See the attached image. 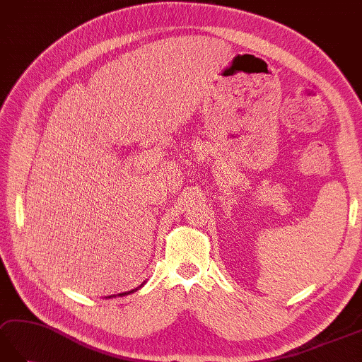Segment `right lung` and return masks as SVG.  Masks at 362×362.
Returning a JSON list of instances; mask_svg holds the SVG:
<instances>
[{
    "instance_id": "add662e5",
    "label": "right lung",
    "mask_w": 362,
    "mask_h": 362,
    "mask_svg": "<svg viewBox=\"0 0 362 362\" xmlns=\"http://www.w3.org/2000/svg\"><path fill=\"white\" fill-rule=\"evenodd\" d=\"M143 285H145V282H143L140 287H143ZM140 287H137L136 290H131V291H124V293H119V295H112V296H107V298H115V296H126V295H129V293H134V291H137Z\"/></svg>"
}]
</instances>
